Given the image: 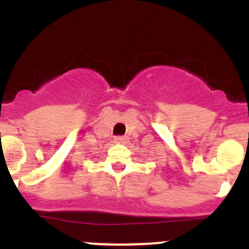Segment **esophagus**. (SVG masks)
<instances>
[{"label":"esophagus","mask_w":249,"mask_h":249,"mask_svg":"<svg viewBox=\"0 0 249 249\" xmlns=\"http://www.w3.org/2000/svg\"><path fill=\"white\" fill-rule=\"evenodd\" d=\"M114 142H116V143H126L127 138L123 137V136H120V137L114 138Z\"/></svg>","instance_id":"34e87169"}]
</instances>
